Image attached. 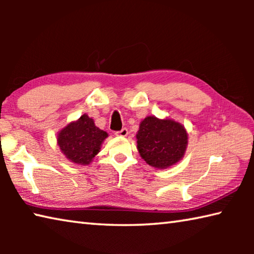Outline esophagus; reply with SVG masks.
Returning a JSON list of instances; mask_svg holds the SVG:
<instances>
[{"mask_svg":"<svg viewBox=\"0 0 254 254\" xmlns=\"http://www.w3.org/2000/svg\"><path fill=\"white\" fill-rule=\"evenodd\" d=\"M127 128H126V127H124V128H122V130L121 131H117V132H115V135H117V136H121V137H124V136H127Z\"/></svg>","mask_w":254,"mask_h":254,"instance_id":"esophagus-1","label":"esophagus"}]
</instances>
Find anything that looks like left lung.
Masks as SVG:
<instances>
[{
	"label": "left lung",
	"instance_id": "obj_1",
	"mask_svg": "<svg viewBox=\"0 0 254 254\" xmlns=\"http://www.w3.org/2000/svg\"><path fill=\"white\" fill-rule=\"evenodd\" d=\"M136 148L149 166L166 169L182 160L188 144L183 124L170 119L147 117L136 133Z\"/></svg>",
	"mask_w": 254,
	"mask_h": 254
}]
</instances>
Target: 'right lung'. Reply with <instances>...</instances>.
Returning <instances> with one entry per match:
<instances>
[{"mask_svg":"<svg viewBox=\"0 0 254 254\" xmlns=\"http://www.w3.org/2000/svg\"><path fill=\"white\" fill-rule=\"evenodd\" d=\"M107 135L105 131L95 126L92 118L83 114L77 121L70 122L60 130L57 143L68 160L85 166L89 165L100 152Z\"/></svg>","mask_w":254,"mask_h":254,"instance_id":"right-lung-1","label":"right lung"}]
</instances>
